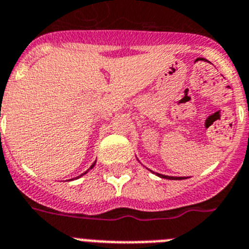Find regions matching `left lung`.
Wrapping results in <instances>:
<instances>
[{"label":"left lung","instance_id":"left-lung-1","mask_svg":"<svg viewBox=\"0 0 249 249\" xmlns=\"http://www.w3.org/2000/svg\"><path fill=\"white\" fill-rule=\"evenodd\" d=\"M157 175L160 176V178H163V179H170V180H181L184 178H174V176H165V175H160V174H157Z\"/></svg>","mask_w":249,"mask_h":249}]
</instances>
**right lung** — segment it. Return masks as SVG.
I'll return each instance as SVG.
<instances>
[{
    "instance_id": "right-lung-1",
    "label": "right lung",
    "mask_w": 249,
    "mask_h": 249,
    "mask_svg": "<svg viewBox=\"0 0 249 249\" xmlns=\"http://www.w3.org/2000/svg\"><path fill=\"white\" fill-rule=\"evenodd\" d=\"M94 165H95V162H94V163H93L92 166H90V169H92V167H93V166H94ZM84 174H86V173H84ZM84 174H83V175H84ZM80 176H82V175H80Z\"/></svg>"
}]
</instances>
